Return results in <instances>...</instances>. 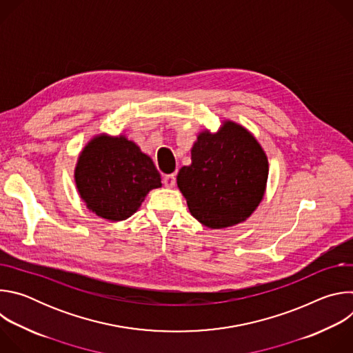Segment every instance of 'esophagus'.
<instances>
[{
  "label": "esophagus",
  "mask_w": 353,
  "mask_h": 353,
  "mask_svg": "<svg viewBox=\"0 0 353 353\" xmlns=\"http://www.w3.org/2000/svg\"><path fill=\"white\" fill-rule=\"evenodd\" d=\"M163 184L168 188H173L176 185V174H168L163 177Z\"/></svg>",
  "instance_id": "esophagus-1"
}]
</instances>
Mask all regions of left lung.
I'll return each instance as SVG.
<instances>
[{
	"instance_id": "left-lung-1",
	"label": "left lung",
	"mask_w": 353,
	"mask_h": 353,
	"mask_svg": "<svg viewBox=\"0 0 353 353\" xmlns=\"http://www.w3.org/2000/svg\"><path fill=\"white\" fill-rule=\"evenodd\" d=\"M265 150L245 127L223 120L216 132H198L191 163L177 174V187L191 215L210 229L244 222L264 198L268 180Z\"/></svg>"
}]
</instances>
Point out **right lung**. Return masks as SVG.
I'll list each match as a JSON object with an SVG mask.
<instances>
[{"mask_svg": "<svg viewBox=\"0 0 353 353\" xmlns=\"http://www.w3.org/2000/svg\"><path fill=\"white\" fill-rule=\"evenodd\" d=\"M74 180L86 208L110 222L134 215L148 192L162 187L154 161L124 134H97L79 152Z\"/></svg>", "mask_w": 353, "mask_h": 353, "instance_id": "obj_1", "label": "right lung"}]
</instances>
